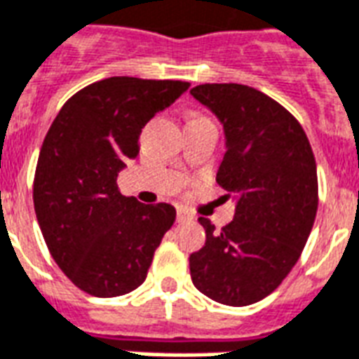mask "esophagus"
<instances>
[{
    "mask_svg": "<svg viewBox=\"0 0 359 359\" xmlns=\"http://www.w3.org/2000/svg\"><path fill=\"white\" fill-rule=\"evenodd\" d=\"M191 217H193V215H191L189 212H187V210H185V208H177V210H176V219H177V223H183V221L191 219Z\"/></svg>",
    "mask_w": 359,
    "mask_h": 359,
    "instance_id": "1",
    "label": "esophagus"
}]
</instances>
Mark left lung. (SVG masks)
Wrapping results in <instances>:
<instances>
[{
  "mask_svg": "<svg viewBox=\"0 0 359 359\" xmlns=\"http://www.w3.org/2000/svg\"><path fill=\"white\" fill-rule=\"evenodd\" d=\"M191 94L223 123L215 180L236 198L219 231L198 217L206 242L191 253V280L217 303L246 306L271 295L303 253L318 210L316 158L297 118L257 88L204 83Z\"/></svg>",
  "mask_w": 359,
  "mask_h": 359,
  "instance_id": "1",
  "label": "left lung"
}]
</instances>
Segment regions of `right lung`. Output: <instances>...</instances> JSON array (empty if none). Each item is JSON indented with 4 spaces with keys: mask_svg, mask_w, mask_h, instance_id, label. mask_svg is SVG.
<instances>
[{
    "mask_svg": "<svg viewBox=\"0 0 359 359\" xmlns=\"http://www.w3.org/2000/svg\"><path fill=\"white\" fill-rule=\"evenodd\" d=\"M187 88V81H96L67 100L43 140L34 176L37 223L56 265L88 295L117 297L144 284L176 221L166 202L121 195L117 176L138 157L142 128Z\"/></svg>",
    "mask_w": 359,
    "mask_h": 359,
    "instance_id": "right-lung-1",
    "label": "right lung"
}]
</instances>
